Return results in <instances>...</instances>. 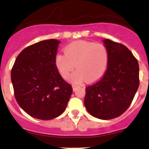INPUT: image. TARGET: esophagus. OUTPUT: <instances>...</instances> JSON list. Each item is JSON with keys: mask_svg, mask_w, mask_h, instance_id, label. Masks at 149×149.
I'll list each match as a JSON object with an SVG mask.
<instances>
[{"mask_svg": "<svg viewBox=\"0 0 149 149\" xmlns=\"http://www.w3.org/2000/svg\"><path fill=\"white\" fill-rule=\"evenodd\" d=\"M72 87H73V91H76V88H77V86L76 85H72Z\"/></svg>", "mask_w": 149, "mask_h": 149, "instance_id": "34e87169", "label": "esophagus"}]
</instances>
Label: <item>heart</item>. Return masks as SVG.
<instances>
[{
  "instance_id": "1",
  "label": "heart",
  "mask_w": 149,
  "mask_h": 149,
  "mask_svg": "<svg viewBox=\"0 0 149 149\" xmlns=\"http://www.w3.org/2000/svg\"><path fill=\"white\" fill-rule=\"evenodd\" d=\"M65 54H57L55 63L61 76L68 79L70 76L72 84L82 83L85 79L94 82L102 77L107 70L109 54L106 47L100 43L79 41L67 45Z\"/></svg>"
}]
</instances>
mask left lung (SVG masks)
<instances>
[{
	"instance_id": "left-lung-1",
	"label": "left lung",
	"mask_w": 149,
	"mask_h": 149,
	"mask_svg": "<svg viewBox=\"0 0 149 149\" xmlns=\"http://www.w3.org/2000/svg\"><path fill=\"white\" fill-rule=\"evenodd\" d=\"M109 54L107 68L97 83L86 88L84 105L88 113L101 120L120 116L129 107L139 86V65L123 45L104 39Z\"/></svg>"
}]
</instances>
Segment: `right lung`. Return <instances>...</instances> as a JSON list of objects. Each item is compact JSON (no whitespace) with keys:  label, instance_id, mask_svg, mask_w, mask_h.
<instances>
[{"label":"right lung","instance_id":"obj_1","mask_svg":"<svg viewBox=\"0 0 149 149\" xmlns=\"http://www.w3.org/2000/svg\"><path fill=\"white\" fill-rule=\"evenodd\" d=\"M60 43L50 39L27 47L12 68L10 78L16 102L37 119L48 120L61 115L73 92L55 63Z\"/></svg>","mask_w":149,"mask_h":149}]
</instances>
